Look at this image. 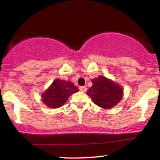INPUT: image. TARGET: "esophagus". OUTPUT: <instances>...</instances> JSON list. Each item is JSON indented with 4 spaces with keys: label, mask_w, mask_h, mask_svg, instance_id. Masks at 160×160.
Masks as SVG:
<instances>
[{
    "label": "esophagus",
    "mask_w": 160,
    "mask_h": 160,
    "mask_svg": "<svg viewBox=\"0 0 160 160\" xmlns=\"http://www.w3.org/2000/svg\"><path fill=\"white\" fill-rule=\"evenodd\" d=\"M79 89L81 92H86L87 88H86V86H80V87H79Z\"/></svg>",
    "instance_id": "1"
}]
</instances>
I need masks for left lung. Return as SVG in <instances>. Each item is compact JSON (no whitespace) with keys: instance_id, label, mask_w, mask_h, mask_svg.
Listing matches in <instances>:
<instances>
[{"instance_id":"obj_1","label":"left lung","mask_w":160,"mask_h":160,"mask_svg":"<svg viewBox=\"0 0 160 160\" xmlns=\"http://www.w3.org/2000/svg\"><path fill=\"white\" fill-rule=\"evenodd\" d=\"M92 82V86L86 93L99 107L108 109L118 104L122 99V88L111 80L99 76L93 79Z\"/></svg>"}]
</instances>
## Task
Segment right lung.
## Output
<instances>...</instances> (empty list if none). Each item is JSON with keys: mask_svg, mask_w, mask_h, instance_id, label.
<instances>
[{"mask_svg": "<svg viewBox=\"0 0 160 160\" xmlns=\"http://www.w3.org/2000/svg\"><path fill=\"white\" fill-rule=\"evenodd\" d=\"M77 92L78 89L74 83L57 79L42 95V100L48 107L58 108L65 103L70 95Z\"/></svg>", "mask_w": 160, "mask_h": 160, "instance_id": "obj_1", "label": "right lung"}]
</instances>
